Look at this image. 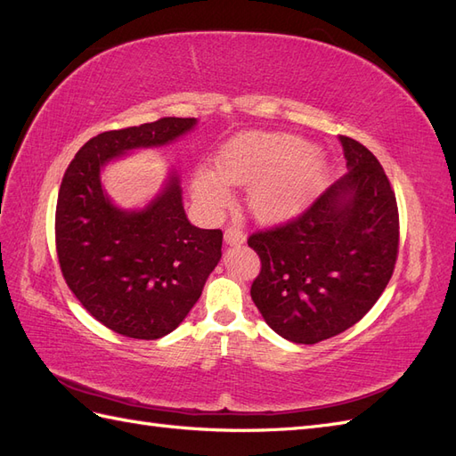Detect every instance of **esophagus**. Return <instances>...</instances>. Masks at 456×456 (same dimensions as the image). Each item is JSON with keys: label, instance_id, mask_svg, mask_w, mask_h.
<instances>
[{"label": "esophagus", "instance_id": "esophagus-1", "mask_svg": "<svg viewBox=\"0 0 456 456\" xmlns=\"http://www.w3.org/2000/svg\"><path fill=\"white\" fill-rule=\"evenodd\" d=\"M224 241L230 245H240L245 241V232L238 226H230L224 232Z\"/></svg>", "mask_w": 456, "mask_h": 456}]
</instances>
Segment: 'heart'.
Segmentation results:
<instances>
[{
  "instance_id": "heart-1",
  "label": "heart",
  "mask_w": 456,
  "mask_h": 456,
  "mask_svg": "<svg viewBox=\"0 0 456 456\" xmlns=\"http://www.w3.org/2000/svg\"><path fill=\"white\" fill-rule=\"evenodd\" d=\"M325 159L293 134L247 133L224 146L218 173L198 169L196 194L211 205L223 201L228 183L251 184L249 201L260 218L278 220L298 213L325 178Z\"/></svg>"
}]
</instances>
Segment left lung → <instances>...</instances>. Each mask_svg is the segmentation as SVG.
<instances>
[{"mask_svg":"<svg viewBox=\"0 0 456 456\" xmlns=\"http://www.w3.org/2000/svg\"><path fill=\"white\" fill-rule=\"evenodd\" d=\"M348 171L283 224L251 233V298L283 338L315 344L355 325L388 285L399 247L395 194L382 165L338 134Z\"/></svg>","mask_w":456,"mask_h":456,"instance_id":"1","label":"left lung"}]
</instances>
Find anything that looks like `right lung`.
<instances>
[{
	"label": "right lung",
	"mask_w": 456,
	"mask_h": 456,
	"mask_svg": "<svg viewBox=\"0 0 456 456\" xmlns=\"http://www.w3.org/2000/svg\"><path fill=\"white\" fill-rule=\"evenodd\" d=\"M194 126L196 118H161L101 133L62 176L54 243L64 281L96 322L123 337L156 340L183 323L223 256V232L190 224L176 175L146 209H118L102 191L101 167Z\"/></svg>",
	"instance_id": "add662e5"
}]
</instances>
